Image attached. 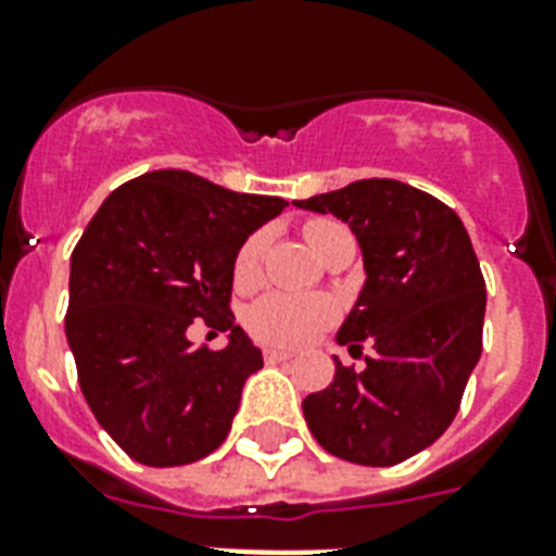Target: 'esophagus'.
I'll return each mask as SVG.
<instances>
[{
	"instance_id": "esophagus-1",
	"label": "esophagus",
	"mask_w": 556,
	"mask_h": 556,
	"mask_svg": "<svg viewBox=\"0 0 556 556\" xmlns=\"http://www.w3.org/2000/svg\"><path fill=\"white\" fill-rule=\"evenodd\" d=\"M262 357H265V364H286V361L294 357V352H286V349H265Z\"/></svg>"
}]
</instances>
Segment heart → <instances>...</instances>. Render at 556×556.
<instances>
[{
  "instance_id": "heart-1",
  "label": "heart",
  "mask_w": 556,
  "mask_h": 556,
  "mask_svg": "<svg viewBox=\"0 0 556 556\" xmlns=\"http://www.w3.org/2000/svg\"><path fill=\"white\" fill-rule=\"evenodd\" d=\"M305 242L312 244L314 253L323 256L331 242L346 236L349 230L329 218H314L303 227ZM268 251V233L256 230L242 242L233 262V277L239 286H253L262 274V260ZM331 320V305L323 300H308V296L291 294H268L260 303H253L244 314V326L253 338L268 346H303L317 331Z\"/></svg>"
}]
</instances>
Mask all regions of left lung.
Here are the masks:
<instances>
[{
  "label": "left lung",
  "mask_w": 556,
  "mask_h": 556,
  "mask_svg": "<svg viewBox=\"0 0 556 556\" xmlns=\"http://www.w3.org/2000/svg\"><path fill=\"white\" fill-rule=\"evenodd\" d=\"M343 218L361 242L366 286L338 340L375 355L343 366L303 401L308 430L326 453L392 467L430 447L456 418L482 355L484 277L462 218L435 195L364 178L294 201Z\"/></svg>",
  "instance_id": "1"
}]
</instances>
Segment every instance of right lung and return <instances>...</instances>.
<instances>
[{"instance_id": "add662e5", "label": "right lung", "mask_w": 556, "mask_h": 556, "mask_svg": "<svg viewBox=\"0 0 556 556\" xmlns=\"http://www.w3.org/2000/svg\"><path fill=\"white\" fill-rule=\"evenodd\" d=\"M288 207L185 169H155L109 195L72 253L65 338L83 397L126 456L178 467L227 439L262 352L233 323V262ZM204 319L225 350H192Z\"/></svg>"}]
</instances>
